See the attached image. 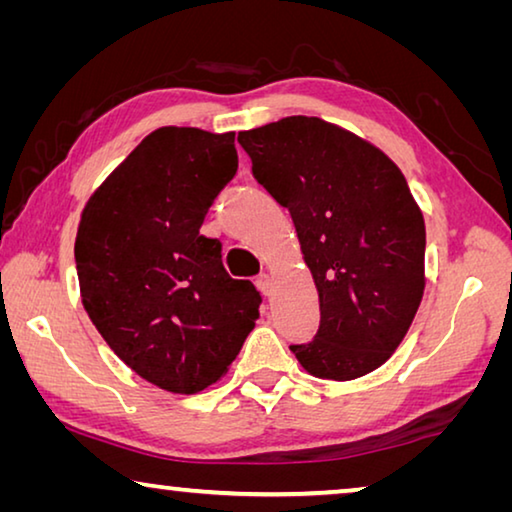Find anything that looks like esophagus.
<instances>
[{
    "label": "esophagus",
    "mask_w": 512,
    "mask_h": 512,
    "mask_svg": "<svg viewBox=\"0 0 512 512\" xmlns=\"http://www.w3.org/2000/svg\"><path fill=\"white\" fill-rule=\"evenodd\" d=\"M255 284H257V289L264 293V296H271V291H273V280H271V275H266V273H264V275H259Z\"/></svg>",
    "instance_id": "1"
}]
</instances>
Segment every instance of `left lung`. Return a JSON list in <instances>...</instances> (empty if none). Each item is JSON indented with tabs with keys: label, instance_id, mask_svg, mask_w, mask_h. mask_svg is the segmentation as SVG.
Masks as SVG:
<instances>
[{
	"label": "left lung",
	"instance_id": "8db88e82",
	"mask_svg": "<svg viewBox=\"0 0 512 512\" xmlns=\"http://www.w3.org/2000/svg\"><path fill=\"white\" fill-rule=\"evenodd\" d=\"M237 142L257 183L289 210L318 291L316 339L291 352L320 379L377 370L404 341L427 282L424 216L404 173L318 117H284Z\"/></svg>",
	"mask_w": 512,
	"mask_h": 512
}]
</instances>
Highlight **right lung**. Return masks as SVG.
I'll use <instances>...</instances> for the list:
<instances>
[{"label": "right lung", "mask_w": 512, "mask_h": 512, "mask_svg": "<svg viewBox=\"0 0 512 512\" xmlns=\"http://www.w3.org/2000/svg\"><path fill=\"white\" fill-rule=\"evenodd\" d=\"M235 133L162 126L94 189L74 257L81 302L110 350L162 391L194 395L228 372L259 318L201 235L237 173Z\"/></svg>", "instance_id": "obj_1"}]
</instances>
